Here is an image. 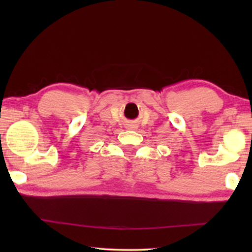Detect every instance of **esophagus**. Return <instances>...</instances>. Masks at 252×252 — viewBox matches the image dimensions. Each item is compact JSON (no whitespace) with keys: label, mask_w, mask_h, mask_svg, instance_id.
Here are the masks:
<instances>
[{"label":"esophagus","mask_w":252,"mask_h":252,"mask_svg":"<svg viewBox=\"0 0 252 252\" xmlns=\"http://www.w3.org/2000/svg\"><path fill=\"white\" fill-rule=\"evenodd\" d=\"M129 127L130 129H132V127H134V125H129Z\"/></svg>","instance_id":"obj_1"}]
</instances>
